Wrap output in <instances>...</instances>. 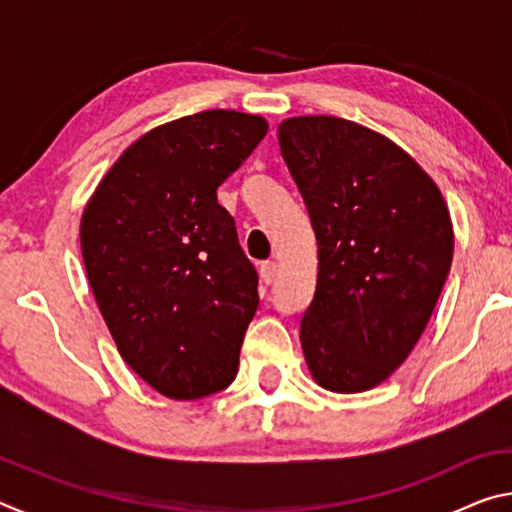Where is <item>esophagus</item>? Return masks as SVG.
<instances>
[{"mask_svg": "<svg viewBox=\"0 0 512 512\" xmlns=\"http://www.w3.org/2000/svg\"><path fill=\"white\" fill-rule=\"evenodd\" d=\"M275 273H277L275 262H262V264H259V277H262L264 284H273Z\"/></svg>", "mask_w": 512, "mask_h": 512, "instance_id": "esophagus-1", "label": "esophagus"}]
</instances>
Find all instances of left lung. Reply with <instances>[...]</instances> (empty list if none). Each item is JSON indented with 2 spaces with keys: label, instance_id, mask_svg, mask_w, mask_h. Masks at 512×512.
Masks as SVG:
<instances>
[{
  "label": "left lung",
  "instance_id": "8db88e82",
  "mask_svg": "<svg viewBox=\"0 0 512 512\" xmlns=\"http://www.w3.org/2000/svg\"><path fill=\"white\" fill-rule=\"evenodd\" d=\"M277 137L318 244L300 320L307 366L327 391H368L409 357L445 287V198L409 153L354 121L291 117Z\"/></svg>",
  "mask_w": 512,
  "mask_h": 512
}]
</instances>
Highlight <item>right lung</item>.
Masks as SVG:
<instances>
[{"instance_id":"obj_1","label":"right lung","mask_w":512,"mask_h":512,"mask_svg":"<svg viewBox=\"0 0 512 512\" xmlns=\"http://www.w3.org/2000/svg\"><path fill=\"white\" fill-rule=\"evenodd\" d=\"M264 117L205 110L153 128L103 176L81 219V253L117 350L171 400L237 377L257 271L216 189L264 140Z\"/></svg>"}]
</instances>
